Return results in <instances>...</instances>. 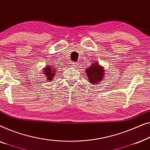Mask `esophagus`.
Listing matches in <instances>:
<instances>
[{
  "label": "esophagus",
  "instance_id": "34e87169",
  "mask_svg": "<svg viewBox=\"0 0 150 150\" xmlns=\"http://www.w3.org/2000/svg\"><path fill=\"white\" fill-rule=\"evenodd\" d=\"M78 65H79V63L77 62H73L72 64H71V66L73 67H77Z\"/></svg>",
  "mask_w": 150,
  "mask_h": 150
}]
</instances>
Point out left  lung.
Wrapping results in <instances>:
<instances>
[{
	"label": "left lung",
	"instance_id": "8db88e82",
	"mask_svg": "<svg viewBox=\"0 0 150 150\" xmlns=\"http://www.w3.org/2000/svg\"><path fill=\"white\" fill-rule=\"evenodd\" d=\"M86 73H87V78L89 80L90 83L98 84L103 79L104 71L103 67L99 66L98 63L93 62V64L90 66L89 68L86 69Z\"/></svg>",
	"mask_w": 150,
	"mask_h": 150
}]
</instances>
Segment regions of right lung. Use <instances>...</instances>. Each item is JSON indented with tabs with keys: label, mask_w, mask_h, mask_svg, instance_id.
<instances>
[{
	"label": "right lung",
	"mask_w": 150,
	"mask_h": 150,
	"mask_svg": "<svg viewBox=\"0 0 150 150\" xmlns=\"http://www.w3.org/2000/svg\"><path fill=\"white\" fill-rule=\"evenodd\" d=\"M53 67H47L45 69H44V74L45 75V77L47 78V80L52 81L53 80V78L55 76V73H56V71H54Z\"/></svg>",
	"instance_id": "1"
}]
</instances>
